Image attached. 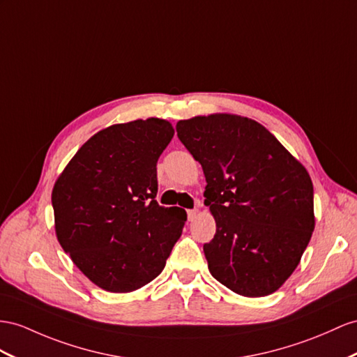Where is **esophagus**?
<instances>
[{"mask_svg":"<svg viewBox=\"0 0 357 357\" xmlns=\"http://www.w3.org/2000/svg\"><path fill=\"white\" fill-rule=\"evenodd\" d=\"M196 213H197V209H196V208H193V209H187V217H188V220H190V222L193 220V218L196 217Z\"/></svg>","mask_w":357,"mask_h":357,"instance_id":"obj_1","label":"esophagus"}]
</instances>
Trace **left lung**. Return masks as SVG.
Returning a JSON list of instances; mask_svg holds the SVG:
<instances>
[{
    "instance_id": "1",
    "label": "left lung",
    "mask_w": 357,
    "mask_h": 357,
    "mask_svg": "<svg viewBox=\"0 0 357 357\" xmlns=\"http://www.w3.org/2000/svg\"><path fill=\"white\" fill-rule=\"evenodd\" d=\"M181 143L206 178L205 205L215 218L204 244L209 273L245 297L279 289L314 232L309 173L267 128L235 114L176 123Z\"/></svg>"
}]
</instances>
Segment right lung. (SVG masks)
I'll return each instance as SVG.
<instances>
[{
	"instance_id": "right-lung-1",
	"label": "right lung",
	"mask_w": 357,
	"mask_h": 357,
	"mask_svg": "<svg viewBox=\"0 0 357 357\" xmlns=\"http://www.w3.org/2000/svg\"><path fill=\"white\" fill-rule=\"evenodd\" d=\"M173 126L151 117L108 126L81 146L52 188L60 245L109 292H131L162 271L187 213L160 206L157 161Z\"/></svg>"
}]
</instances>
